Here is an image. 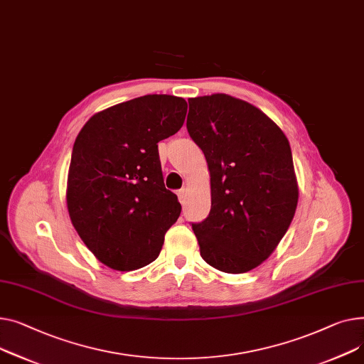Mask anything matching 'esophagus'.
<instances>
[{
    "label": "esophagus",
    "instance_id": "obj_1",
    "mask_svg": "<svg viewBox=\"0 0 364 364\" xmlns=\"http://www.w3.org/2000/svg\"><path fill=\"white\" fill-rule=\"evenodd\" d=\"M186 192H188L186 188H181V189L178 191V197H179V201H181L182 204H183L185 200H186Z\"/></svg>",
    "mask_w": 364,
    "mask_h": 364
}]
</instances>
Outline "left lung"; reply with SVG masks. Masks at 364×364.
<instances>
[{"label":"left lung","instance_id":"left-lung-1","mask_svg":"<svg viewBox=\"0 0 364 364\" xmlns=\"http://www.w3.org/2000/svg\"><path fill=\"white\" fill-rule=\"evenodd\" d=\"M186 129L205 156L211 208L192 223L201 257L226 273L262 264L287 233L298 203L285 134L257 107L226 94L189 98Z\"/></svg>","mask_w":364,"mask_h":364}]
</instances>
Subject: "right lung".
Returning <instances> with one entry per match:
<instances>
[{"mask_svg": "<svg viewBox=\"0 0 364 364\" xmlns=\"http://www.w3.org/2000/svg\"><path fill=\"white\" fill-rule=\"evenodd\" d=\"M188 104L144 95L94 114L79 132L69 167L70 220L95 257L129 272L154 262L181 204L166 189L159 142L175 135Z\"/></svg>", "mask_w": 364, "mask_h": 364, "instance_id": "right-lung-1", "label": "right lung"}]
</instances>
